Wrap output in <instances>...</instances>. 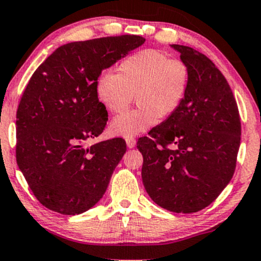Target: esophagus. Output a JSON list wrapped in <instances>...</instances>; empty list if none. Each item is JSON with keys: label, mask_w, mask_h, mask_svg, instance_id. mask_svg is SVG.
<instances>
[{"label": "esophagus", "mask_w": 261, "mask_h": 261, "mask_svg": "<svg viewBox=\"0 0 261 261\" xmlns=\"http://www.w3.org/2000/svg\"><path fill=\"white\" fill-rule=\"evenodd\" d=\"M135 145H136V141L134 138H127L126 139V146L129 149H132V148H135Z\"/></svg>", "instance_id": "obj_1"}]
</instances>
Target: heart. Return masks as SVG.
Returning <instances> with one entry per match:
<instances>
[{
	"label": "heart",
	"mask_w": 261,
	"mask_h": 261,
	"mask_svg": "<svg viewBox=\"0 0 261 261\" xmlns=\"http://www.w3.org/2000/svg\"><path fill=\"white\" fill-rule=\"evenodd\" d=\"M190 73L185 62L156 49H144L126 58L119 73L106 71L98 78L99 100L111 113H120L134 100L138 108L116 117L113 135L134 138L166 119L181 104L189 85Z\"/></svg>",
	"instance_id": "obj_1"
}]
</instances>
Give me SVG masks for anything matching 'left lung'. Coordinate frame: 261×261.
<instances>
[{
	"mask_svg": "<svg viewBox=\"0 0 261 261\" xmlns=\"http://www.w3.org/2000/svg\"><path fill=\"white\" fill-rule=\"evenodd\" d=\"M188 66L187 93L177 110L138 139L142 179L160 207L174 213L199 212L226 188L236 170L241 123L232 90L202 53L171 45Z\"/></svg>",
	"mask_w": 261,
	"mask_h": 261,
	"instance_id": "8db88e82",
	"label": "left lung"
}]
</instances>
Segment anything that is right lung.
Masks as SVG:
<instances>
[{
  "mask_svg": "<svg viewBox=\"0 0 261 261\" xmlns=\"http://www.w3.org/2000/svg\"><path fill=\"white\" fill-rule=\"evenodd\" d=\"M144 41L120 35L66 43L32 75L16 112V162L46 208L82 214L105 194L126 144L113 138L84 146L108 122L97 82L102 69Z\"/></svg>",
  "mask_w": 261,
  "mask_h": 261,
  "instance_id": "add662e5",
  "label": "right lung"
}]
</instances>
